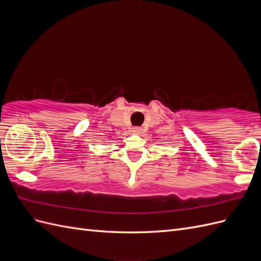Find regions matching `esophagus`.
<instances>
[{"instance_id": "34e87169", "label": "esophagus", "mask_w": 261, "mask_h": 261, "mask_svg": "<svg viewBox=\"0 0 261 261\" xmlns=\"http://www.w3.org/2000/svg\"><path fill=\"white\" fill-rule=\"evenodd\" d=\"M132 132H133L134 134H140V133H141V128H140V127H133Z\"/></svg>"}]
</instances>
